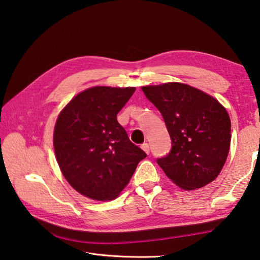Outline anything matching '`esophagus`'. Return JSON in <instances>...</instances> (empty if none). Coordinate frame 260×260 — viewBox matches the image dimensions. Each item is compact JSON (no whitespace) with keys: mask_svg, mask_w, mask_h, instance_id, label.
Returning a JSON list of instances; mask_svg holds the SVG:
<instances>
[{"mask_svg":"<svg viewBox=\"0 0 260 260\" xmlns=\"http://www.w3.org/2000/svg\"><path fill=\"white\" fill-rule=\"evenodd\" d=\"M141 147H142V150H143L146 154L150 153V146H149V144L143 143V144L141 145Z\"/></svg>","mask_w":260,"mask_h":260,"instance_id":"1","label":"esophagus"}]
</instances>
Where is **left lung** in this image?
<instances>
[{"label":"left lung","instance_id":"obj_1","mask_svg":"<svg viewBox=\"0 0 260 260\" xmlns=\"http://www.w3.org/2000/svg\"><path fill=\"white\" fill-rule=\"evenodd\" d=\"M142 90L164 117L171 139L170 152L156 159L157 165L182 189L210 184L230 149L231 120L224 107L203 91L178 82Z\"/></svg>","mask_w":260,"mask_h":260}]
</instances>
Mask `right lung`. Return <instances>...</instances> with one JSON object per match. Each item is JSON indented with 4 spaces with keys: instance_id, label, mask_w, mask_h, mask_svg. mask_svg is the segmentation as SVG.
<instances>
[{
    "instance_id": "1",
    "label": "right lung",
    "mask_w": 260,
    "mask_h": 260,
    "mask_svg": "<svg viewBox=\"0 0 260 260\" xmlns=\"http://www.w3.org/2000/svg\"><path fill=\"white\" fill-rule=\"evenodd\" d=\"M135 88L94 86L60 111L54 129L56 159L76 191L110 201L128 184L145 152L132 143L117 114Z\"/></svg>"
}]
</instances>
